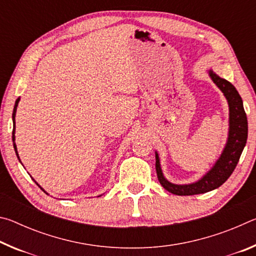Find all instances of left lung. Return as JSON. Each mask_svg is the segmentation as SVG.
I'll return each mask as SVG.
<instances>
[{"label": "left lung", "mask_w": 256, "mask_h": 256, "mask_svg": "<svg viewBox=\"0 0 256 256\" xmlns=\"http://www.w3.org/2000/svg\"><path fill=\"white\" fill-rule=\"evenodd\" d=\"M208 74H209L210 79L214 81V84L220 89V92L224 94L228 102L229 118L227 141L222 151V154L212 164L210 170L201 178L188 184H175L168 180L162 172L159 154L157 151H154L156 170H157L158 180L164 190H167L168 192L172 194H176V196L202 194L222 186L236 168L238 160H240L244 146H246V141H248V118H246L240 94L230 82L220 78L214 72L212 68L208 70Z\"/></svg>", "instance_id": "obj_1"}]
</instances>
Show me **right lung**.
I'll use <instances>...</instances> for the list:
<instances>
[{"mask_svg":"<svg viewBox=\"0 0 256 256\" xmlns=\"http://www.w3.org/2000/svg\"><path fill=\"white\" fill-rule=\"evenodd\" d=\"M19 102H20V97L16 99V104H14V112H12V120H14V132H12V141H14V151H16V157H18V159H19V162H21V160H20V157H19V154H18V149H16V107H18V104H19ZM22 164V162H21ZM34 180V178H32ZM34 183H36L38 186H40V188L44 190V192L46 193V194H48L46 192V190L42 188V186L37 183L36 180H34Z\"/></svg>","mask_w":256,"mask_h":256,"instance_id":"obj_1","label":"right lung"}]
</instances>
